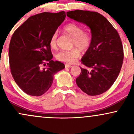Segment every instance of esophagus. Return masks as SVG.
Returning <instances> with one entry per match:
<instances>
[{
  "instance_id": "34e87169",
  "label": "esophagus",
  "mask_w": 134,
  "mask_h": 134,
  "mask_svg": "<svg viewBox=\"0 0 134 134\" xmlns=\"http://www.w3.org/2000/svg\"><path fill=\"white\" fill-rule=\"evenodd\" d=\"M65 68H70V67H72V65H69V64H65Z\"/></svg>"
}]
</instances>
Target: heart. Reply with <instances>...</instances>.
Returning a JSON list of instances; mask_svg holds the SVG:
<instances>
[{
	"instance_id": "obj_1",
	"label": "heart",
	"mask_w": 134,
	"mask_h": 134,
	"mask_svg": "<svg viewBox=\"0 0 134 134\" xmlns=\"http://www.w3.org/2000/svg\"><path fill=\"white\" fill-rule=\"evenodd\" d=\"M63 31L73 38L72 47H76L69 51H61L56 55L58 60L72 64L79 57L81 51L85 52L89 50L92 43V36L88 31L83 30L82 27L76 23H69L63 27ZM57 32L52 35L50 40V46L55 48L57 46Z\"/></svg>"
}]
</instances>
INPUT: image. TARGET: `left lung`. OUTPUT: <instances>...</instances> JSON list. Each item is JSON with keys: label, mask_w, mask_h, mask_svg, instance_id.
Listing matches in <instances>:
<instances>
[{"label": "left lung", "mask_w": 134, "mask_h": 134, "mask_svg": "<svg viewBox=\"0 0 134 134\" xmlns=\"http://www.w3.org/2000/svg\"><path fill=\"white\" fill-rule=\"evenodd\" d=\"M67 16L91 31V44L81 58L90 70L81 67L77 85L90 96L101 94L113 85L122 66L124 49L119 35L107 18L96 12L76 10L67 12Z\"/></svg>", "instance_id": "obj_1"}]
</instances>
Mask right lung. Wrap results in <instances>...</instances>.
I'll return each mask as SVG.
<instances>
[{
  "label": "right lung",
  "instance_id": "add662e5",
  "mask_svg": "<svg viewBox=\"0 0 134 134\" xmlns=\"http://www.w3.org/2000/svg\"><path fill=\"white\" fill-rule=\"evenodd\" d=\"M65 16L64 11L38 14L30 17L12 36L9 47L10 72L18 86L30 96L46 93L53 76L65 68L63 63L52 60L50 40ZM42 65L47 66L43 68Z\"/></svg>",
  "mask_w": 134,
  "mask_h": 134
}]
</instances>
